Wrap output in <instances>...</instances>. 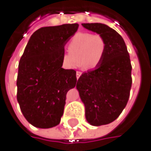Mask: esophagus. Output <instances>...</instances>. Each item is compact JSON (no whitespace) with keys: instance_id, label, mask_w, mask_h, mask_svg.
Here are the masks:
<instances>
[{"instance_id":"esophagus-1","label":"esophagus","mask_w":151,"mask_h":151,"mask_svg":"<svg viewBox=\"0 0 151 151\" xmlns=\"http://www.w3.org/2000/svg\"><path fill=\"white\" fill-rule=\"evenodd\" d=\"M81 72L76 71V78H77V80L79 79V77L81 76Z\"/></svg>"}]
</instances>
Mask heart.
I'll list each match as a JSON object with an SVG mask.
<instances>
[{
	"mask_svg": "<svg viewBox=\"0 0 151 151\" xmlns=\"http://www.w3.org/2000/svg\"><path fill=\"white\" fill-rule=\"evenodd\" d=\"M69 52L62 56L63 65L71 69L76 64V58L79 59L77 65L87 67V70L97 69L104 60L107 43L101 35L89 32L76 33L68 44Z\"/></svg>",
	"mask_w": 151,
	"mask_h": 151,
	"instance_id": "heart-1",
	"label": "heart"
}]
</instances>
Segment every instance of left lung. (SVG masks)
<instances>
[{
  "mask_svg": "<svg viewBox=\"0 0 151 151\" xmlns=\"http://www.w3.org/2000/svg\"><path fill=\"white\" fill-rule=\"evenodd\" d=\"M101 35L107 50L101 64L83 73L76 88L85 105L86 119L93 126L109 124L126 107L132 87V65L123 38L115 29L100 23L81 24Z\"/></svg>",
  "mask_w": 151,
  "mask_h": 151,
  "instance_id": "obj_1",
  "label": "left lung"
}]
</instances>
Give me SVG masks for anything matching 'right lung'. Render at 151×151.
<instances>
[{
	"label": "right lung",
	"instance_id": "add662e5",
	"mask_svg": "<svg viewBox=\"0 0 151 151\" xmlns=\"http://www.w3.org/2000/svg\"><path fill=\"white\" fill-rule=\"evenodd\" d=\"M78 24L43 27L30 36L19 64L17 99L27 121L39 128L59 124L76 71L62 68L64 46Z\"/></svg>",
	"mask_w": 151,
	"mask_h": 151
}]
</instances>
